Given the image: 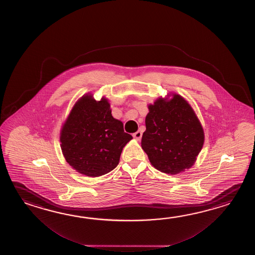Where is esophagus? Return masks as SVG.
<instances>
[{
  "label": "esophagus",
  "mask_w": 255,
  "mask_h": 255,
  "mask_svg": "<svg viewBox=\"0 0 255 255\" xmlns=\"http://www.w3.org/2000/svg\"><path fill=\"white\" fill-rule=\"evenodd\" d=\"M133 136L135 137V139H137V140H140L141 137H142V132L141 131H136L135 133L133 134Z\"/></svg>",
  "instance_id": "1"
}]
</instances>
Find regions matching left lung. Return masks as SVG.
Instances as JSON below:
<instances>
[{"label":"left lung","mask_w":255,"mask_h":255,"mask_svg":"<svg viewBox=\"0 0 255 255\" xmlns=\"http://www.w3.org/2000/svg\"><path fill=\"white\" fill-rule=\"evenodd\" d=\"M141 146L152 166L164 173H180L196 161L204 143V132L190 104L173 94L148 106Z\"/></svg>","instance_id":"obj_1"}]
</instances>
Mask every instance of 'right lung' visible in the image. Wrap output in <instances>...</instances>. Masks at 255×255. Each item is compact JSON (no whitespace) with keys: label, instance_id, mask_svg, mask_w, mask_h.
Wrapping results in <instances>:
<instances>
[{"label":"right lung","instance_id":"1","mask_svg":"<svg viewBox=\"0 0 255 255\" xmlns=\"http://www.w3.org/2000/svg\"><path fill=\"white\" fill-rule=\"evenodd\" d=\"M132 139L123 123L111 114L107 98L96 101L92 95L82 97L61 130V148L65 160L77 172L98 177L113 170L123 147Z\"/></svg>","mask_w":255,"mask_h":255}]
</instances>
